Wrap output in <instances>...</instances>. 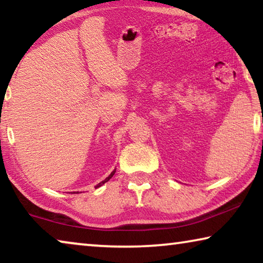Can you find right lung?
<instances>
[{
  "mask_svg": "<svg viewBox=\"0 0 263 263\" xmlns=\"http://www.w3.org/2000/svg\"><path fill=\"white\" fill-rule=\"evenodd\" d=\"M115 172H116V169H115V171H114L112 173H111V174H110V175H109L108 177H106V179H105L104 181H102V182H100V183L96 185V188H99V186H101L102 184H104V183H105V182H108V181H109V180L111 179V177H112V176H114V174H115Z\"/></svg>",
  "mask_w": 263,
  "mask_h": 263,
  "instance_id": "right-lung-1",
  "label": "right lung"
}]
</instances>
